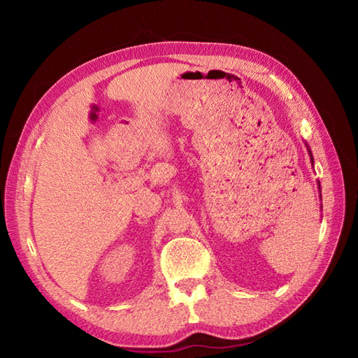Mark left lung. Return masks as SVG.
Here are the masks:
<instances>
[{"instance_id":"8db88e82","label":"left lung","mask_w":358,"mask_h":358,"mask_svg":"<svg viewBox=\"0 0 358 358\" xmlns=\"http://www.w3.org/2000/svg\"><path fill=\"white\" fill-rule=\"evenodd\" d=\"M312 160H313V159H312Z\"/></svg>"}]
</instances>
